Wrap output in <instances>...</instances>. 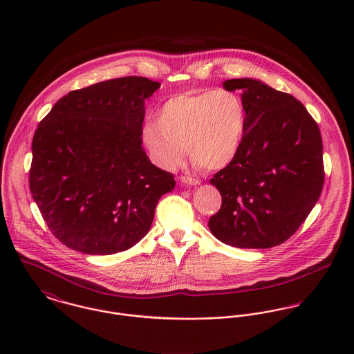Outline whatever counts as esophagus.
<instances>
[{"label": "esophagus", "mask_w": 354, "mask_h": 354, "mask_svg": "<svg viewBox=\"0 0 354 354\" xmlns=\"http://www.w3.org/2000/svg\"><path fill=\"white\" fill-rule=\"evenodd\" d=\"M181 181H183L184 184H189V185H199V184H201V180L192 178V177H188V176H183V177H181Z\"/></svg>", "instance_id": "obj_1"}]
</instances>
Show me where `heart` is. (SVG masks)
I'll return each instance as SVG.
<instances>
[{
	"instance_id": "obj_1",
	"label": "heart",
	"mask_w": 354,
	"mask_h": 354,
	"mask_svg": "<svg viewBox=\"0 0 354 354\" xmlns=\"http://www.w3.org/2000/svg\"><path fill=\"white\" fill-rule=\"evenodd\" d=\"M247 107L233 91L203 90L177 94L165 102L156 122L142 136L152 159L163 169L177 167L188 149L189 158L205 170L226 167L241 149Z\"/></svg>"
}]
</instances>
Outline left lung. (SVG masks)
Returning <instances> with one entry per match:
<instances>
[{"label":"left lung","instance_id":"1","mask_svg":"<svg viewBox=\"0 0 354 354\" xmlns=\"http://www.w3.org/2000/svg\"><path fill=\"white\" fill-rule=\"evenodd\" d=\"M247 107L241 149L209 180L222 205L211 233L237 248H271L292 237L317 202L324 184L320 129L293 95L254 79H230Z\"/></svg>","mask_w":354,"mask_h":354}]
</instances>
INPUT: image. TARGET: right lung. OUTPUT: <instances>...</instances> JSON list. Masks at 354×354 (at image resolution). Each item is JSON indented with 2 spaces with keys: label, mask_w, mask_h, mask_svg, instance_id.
<instances>
[{
  "label": "right lung",
  "mask_w": 354,
  "mask_h": 354,
  "mask_svg": "<svg viewBox=\"0 0 354 354\" xmlns=\"http://www.w3.org/2000/svg\"><path fill=\"white\" fill-rule=\"evenodd\" d=\"M160 84L128 76L55 102L32 139L30 191L53 236L88 254L129 250L174 176L143 150L145 101Z\"/></svg>",
  "instance_id": "right-lung-1"
}]
</instances>
